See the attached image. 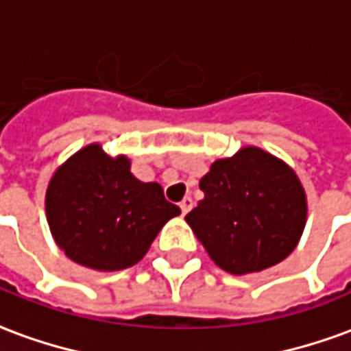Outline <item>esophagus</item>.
<instances>
[{"label": "esophagus", "instance_id": "obj_1", "mask_svg": "<svg viewBox=\"0 0 351 351\" xmlns=\"http://www.w3.org/2000/svg\"><path fill=\"white\" fill-rule=\"evenodd\" d=\"M180 208H181V212H183V216H185L191 208H193V199H191V197H185V199L180 202Z\"/></svg>", "mask_w": 351, "mask_h": 351}]
</instances>
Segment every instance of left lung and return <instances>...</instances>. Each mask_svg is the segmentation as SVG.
Instances as JSON below:
<instances>
[{"label":"left lung","mask_w":351,"mask_h":351,"mask_svg":"<svg viewBox=\"0 0 351 351\" xmlns=\"http://www.w3.org/2000/svg\"><path fill=\"white\" fill-rule=\"evenodd\" d=\"M199 185L204 199L185 221L223 271H262L296 248L308 216L306 191L277 156L245 147L214 162Z\"/></svg>","instance_id":"1"}]
</instances>
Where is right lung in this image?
Segmentation results:
<instances>
[{"instance_id": "1", "label": "right lung", "mask_w": 351, "mask_h": 351, "mask_svg": "<svg viewBox=\"0 0 351 351\" xmlns=\"http://www.w3.org/2000/svg\"><path fill=\"white\" fill-rule=\"evenodd\" d=\"M132 162L91 143L53 173L45 193L51 235L72 262L97 271L132 267L181 210L158 183H143Z\"/></svg>"}]
</instances>
